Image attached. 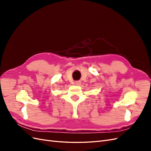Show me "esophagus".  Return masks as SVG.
<instances>
[{"label": "esophagus", "instance_id": "esophagus-1", "mask_svg": "<svg viewBox=\"0 0 151 151\" xmlns=\"http://www.w3.org/2000/svg\"><path fill=\"white\" fill-rule=\"evenodd\" d=\"M81 84V81H76L75 82V84L77 86H80Z\"/></svg>", "mask_w": 151, "mask_h": 151}]
</instances>
